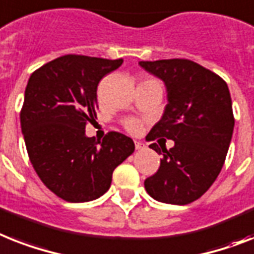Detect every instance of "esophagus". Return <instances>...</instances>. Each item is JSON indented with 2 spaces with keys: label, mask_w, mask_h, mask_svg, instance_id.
<instances>
[{
  "label": "esophagus",
  "mask_w": 254,
  "mask_h": 254,
  "mask_svg": "<svg viewBox=\"0 0 254 254\" xmlns=\"http://www.w3.org/2000/svg\"><path fill=\"white\" fill-rule=\"evenodd\" d=\"M135 146H136V149L137 150H142V149H145V144L141 141H135Z\"/></svg>",
  "instance_id": "34e87169"
}]
</instances>
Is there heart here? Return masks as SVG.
Wrapping results in <instances>:
<instances>
[{
    "label": "heart",
    "mask_w": 254,
    "mask_h": 254,
    "mask_svg": "<svg viewBox=\"0 0 254 254\" xmlns=\"http://www.w3.org/2000/svg\"><path fill=\"white\" fill-rule=\"evenodd\" d=\"M126 127L129 132H137L140 129V123L137 121H128L126 123Z\"/></svg>",
    "instance_id": "heart-1"
}]
</instances>
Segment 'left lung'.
Returning a JSON list of instances; mask_svg holds the SVG:
<instances>
[{
    "label": "left lung",
    "mask_w": 254,
    "mask_h": 254,
    "mask_svg": "<svg viewBox=\"0 0 254 254\" xmlns=\"http://www.w3.org/2000/svg\"><path fill=\"white\" fill-rule=\"evenodd\" d=\"M140 66L165 83L167 105L148 140L170 139L174 146L160 149V169L145 179L154 200L187 205L200 198L221 173L231 142L235 119L226 81L190 60L140 61Z\"/></svg>",
    "instance_id": "obj_1"
}]
</instances>
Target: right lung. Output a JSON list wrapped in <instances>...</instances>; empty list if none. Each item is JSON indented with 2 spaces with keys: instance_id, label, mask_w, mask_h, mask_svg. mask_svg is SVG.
Wrapping results in <instances>:
<instances>
[{
  "instance_id": "1",
  "label": "right lung",
  "mask_w": 254,
  "mask_h": 254,
  "mask_svg": "<svg viewBox=\"0 0 254 254\" xmlns=\"http://www.w3.org/2000/svg\"><path fill=\"white\" fill-rule=\"evenodd\" d=\"M123 60L67 54L31 76L20 126L29 161L45 186L67 202H87L110 188L113 171L135 150L131 137L85 135L97 112V85Z\"/></svg>"
}]
</instances>
